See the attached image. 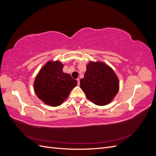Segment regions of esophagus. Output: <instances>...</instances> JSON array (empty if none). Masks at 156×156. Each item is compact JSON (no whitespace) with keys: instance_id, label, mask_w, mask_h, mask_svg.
Masks as SVG:
<instances>
[{"instance_id":"obj_1","label":"esophagus","mask_w":156,"mask_h":156,"mask_svg":"<svg viewBox=\"0 0 156 156\" xmlns=\"http://www.w3.org/2000/svg\"><path fill=\"white\" fill-rule=\"evenodd\" d=\"M77 81L78 84H80V79H77Z\"/></svg>"}]
</instances>
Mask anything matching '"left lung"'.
<instances>
[{"instance_id": "obj_1", "label": "left lung", "mask_w": 156, "mask_h": 156, "mask_svg": "<svg viewBox=\"0 0 156 156\" xmlns=\"http://www.w3.org/2000/svg\"><path fill=\"white\" fill-rule=\"evenodd\" d=\"M80 87L90 101L97 105L109 103L119 90V81L113 69L101 62H90Z\"/></svg>"}]
</instances>
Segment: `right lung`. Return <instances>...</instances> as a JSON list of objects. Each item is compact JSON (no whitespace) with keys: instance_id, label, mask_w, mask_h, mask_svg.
<instances>
[{"instance_id":"right-lung-1","label":"right lung","mask_w":156,"mask_h":156,"mask_svg":"<svg viewBox=\"0 0 156 156\" xmlns=\"http://www.w3.org/2000/svg\"><path fill=\"white\" fill-rule=\"evenodd\" d=\"M60 61H49L41 69L35 78L34 92L45 104L58 106L66 100L77 81L62 71Z\"/></svg>"}]
</instances>
